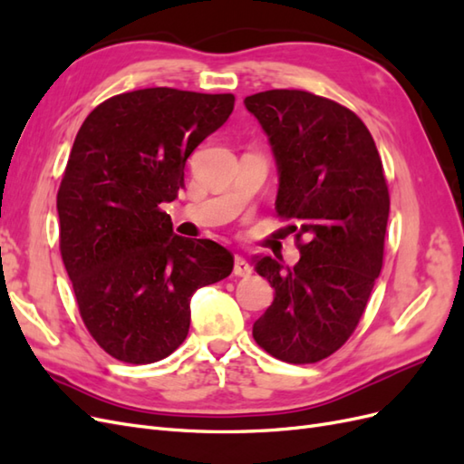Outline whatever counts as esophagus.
I'll return each mask as SVG.
<instances>
[{
    "mask_svg": "<svg viewBox=\"0 0 464 464\" xmlns=\"http://www.w3.org/2000/svg\"><path fill=\"white\" fill-rule=\"evenodd\" d=\"M234 275L236 276H249L251 275V266L242 256L234 257Z\"/></svg>",
    "mask_w": 464,
    "mask_h": 464,
    "instance_id": "obj_1",
    "label": "esophagus"
}]
</instances>
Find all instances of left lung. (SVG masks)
<instances>
[{
	"label": "left lung",
	"mask_w": 464,
	"mask_h": 464,
	"mask_svg": "<svg viewBox=\"0 0 464 464\" xmlns=\"http://www.w3.org/2000/svg\"><path fill=\"white\" fill-rule=\"evenodd\" d=\"M269 135L278 166L275 208L290 218L300 261L257 257L275 300L254 339L288 363H315L354 333L383 266L389 189L373 137L353 110L307 91L244 101Z\"/></svg>",
	"instance_id": "left-lung-1"
}]
</instances>
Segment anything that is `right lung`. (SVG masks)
Returning <instances> with one entry per match:
<instances>
[{
  "mask_svg": "<svg viewBox=\"0 0 464 464\" xmlns=\"http://www.w3.org/2000/svg\"><path fill=\"white\" fill-rule=\"evenodd\" d=\"M234 101L139 89L108 98L81 125L58 189L60 251L81 319L111 358L170 356L188 336L193 292L234 269L227 247L174 234L160 208Z\"/></svg>",
  "mask_w": 464,
  "mask_h": 464,
  "instance_id": "obj_1",
  "label": "right lung"
}]
</instances>
